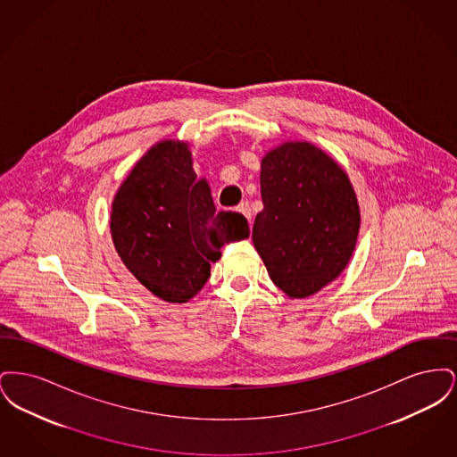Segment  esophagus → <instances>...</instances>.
Here are the masks:
<instances>
[{"instance_id": "obj_1", "label": "esophagus", "mask_w": 457, "mask_h": 457, "mask_svg": "<svg viewBox=\"0 0 457 457\" xmlns=\"http://www.w3.org/2000/svg\"><path fill=\"white\" fill-rule=\"evenodd\" d=\"M238 212H241L248 220L252 219V209H250V204H248V202H241V204H239Z\"/></svg>"}]
</instances>
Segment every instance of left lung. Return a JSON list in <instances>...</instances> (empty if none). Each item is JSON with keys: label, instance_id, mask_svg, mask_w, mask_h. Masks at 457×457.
<instances>
[{"label": "left lung", "instance_id": "1", "mask_svg": "<svg viewBox=\"0 0 457 457\" xmlns=\"http://www.w3.org/2000/svg\"><path fill=\"white\" fill-rule=\"evenodd\" d=\"M261 168L255 250L287 298H308L337 279L353 257L358 196L343 166L310 142H283L262 157Z\"/></svg>", "mask_w": 457, "mask_h": 457}]
</instances>
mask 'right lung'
<instances>
[{"label": "right lung", "mask_w": 457, "mask_h": 457, "mask_svg": "<svg viewBox=\"0 0 457 457\" xmlns=\"http://www.w3.org/2000/svg\"><path fill=\"white\" fill-rule=\"evenodd\" d=\"M109 228L131 276L168 303L192 300L220 246L250 235L241 214L216 211L188 142L174 138L154 144L131 168L112 198Z\"/></svg>", "instance_id": "add662e5"}]
</instances>
